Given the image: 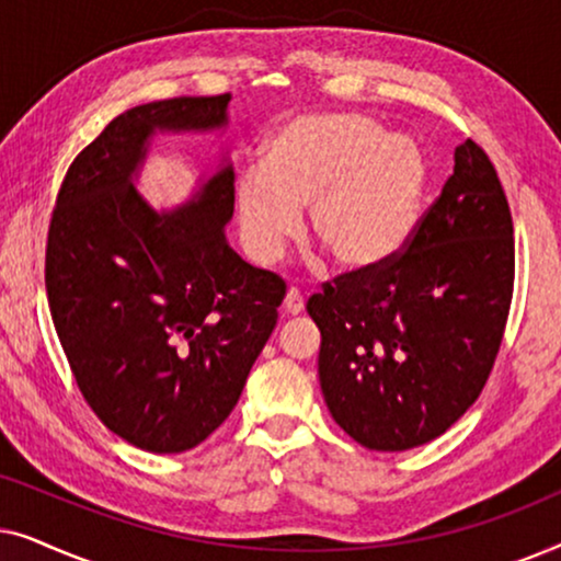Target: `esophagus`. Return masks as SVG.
<instances>
[{"instance_id":"obj_1","label":"esophagus","mask_w":561,"mask_h":561,"mask_svg":"<svg viewBox=\"0 0 561 561\" xmlns=\"http://www.w3.org/2000/svg\"><path fill=\"white\" fill-rule=\"evenodd\" d=\"M304 296H301V290L298 288H290L288 294H286V298H283V309H286V313H290V317H298V313L304 311Z\"/></svg>"}]
</instances>
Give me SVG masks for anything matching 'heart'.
Here are the masks:
<instances>
[{
    "mask_svg": "<svg viewBox=\"0 0 561 561\" xmlns=\"http://www.w3.org/2000/svg\"><path fill=\"white\" fill-rule=\"evenodd\" d=\"M426 186L416 142L386 133L352 112L298 114L278 127L252 168L234 183L244 250L260 265L283 255L301 229L332 252L336 265L365 273L386 265L409 242Z\"/></svg>",
    "mask_w": 561,
    "mask_h": 561,
    "instance_id": "1",
    "label": "heart"
}]
</instances>
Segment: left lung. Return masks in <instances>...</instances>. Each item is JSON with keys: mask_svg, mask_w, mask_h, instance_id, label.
<instances>
[{"mask_svg": "<svg viewBox=\"0 0 561 561\" xmlns=\"http://www.w3.org/2000/svg\"><path fill=\"white\" fill-rule=\"evenodd\" d=\"M513 267L503 186L485 150L465 140L403 255L340 275L306 304L336 424L375 451H405L447 432L493 370Z\"/></svg>", "mask_w": 561, "mask_h": 561, "instance_id": "1", "label": "left lung"}]
</instances>
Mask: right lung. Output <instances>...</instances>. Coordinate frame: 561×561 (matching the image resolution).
I'll return each instance as SVG.
<instances>
[{
	"instance_id": "right-lung-1",
	"label": "right lung",
	"mask_w": 561,
	"mask_h": 561,
	"mask_svg": "<svg viewBox=\"0 0 561 561\" xmlns=\"http://www.w3.org/2000/svg\"><path fill=\"white\" fill-rule=\"evenodd\" d=\"M232 94L122 112L68 168L45 250L58 340L102 424L156 455L202 444L240 401L286 283L229 248L227 156L194 196L156 211L137 175L158 133H217Z\"/></svg>"
}]
</instances>
